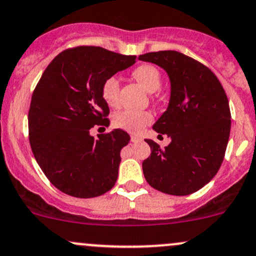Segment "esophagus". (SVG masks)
Segmentation results:
<instances>
[{
    "label": "esophagus",
    "mask_w": 256,
    "mask_h": 256,
    "mask_svg": "<svg viewBox=\"0 0 256 256\" xmlns=\"http://www.w3.org/2000/svg\"><path fill=\"white\" fill-rule=\"evenodd\" d=\"M138 141H141V138H140L137 134H132V136H131V142H138Z\"/></svg>",
    "instance_id": "esophagus-1"
}]
</instances>
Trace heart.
Returning <instances> with one entry per match:
<instances>
[{"label": "heart", "mask_w": 256, "mask_h": 256, "mask_svg": "<svg viewBox=\"0 0 256 256\" xmlns=\"http://www.w3.org/2000/svg\"><path fill=\"white\" fill-rule=\"evenodd\" d=\"M134 80L150 92L152 97H156V92L162 87V72L153 64H141L131 72ZM103 100L109 106H118L120 100V81L116 76L106 78L102 84ZM153 122V114L147 110H122L114 115L113 124L116 128L132 134H140L143 128Z\"/></svg>", "instance_id": "obj_1"}]
</instances>
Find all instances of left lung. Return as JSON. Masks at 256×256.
Instances as JSON below:
<instances>
[{
  "label": "left lung",
  "instance_id": "8db88e82",
  "mask_svg": "<svg viewBox=\"0 0 256 256\" xmlns=\"http://www.w3.org/2000/svg\"><path fill=\"white\" fill-rule=\"evenodd\" d=\"M138 60L164 68L171 82L169 106L153 125L171 143L162 148L144 140L150 147L142 162L144 178L166 194H192L214 178L224 162L231 131L226 92L206 66L178 50L150 52Z\"/></svg>",
  "mask_w": 256,
  "mask_h": 256
}]
</instances>
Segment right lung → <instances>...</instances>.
Returning <instances> with one entry per match:
<instances>
[{"label":"right lung","mask_w":256,"mask_h":256,"mask_svg":"<svg viewBox=\"0 0 256 256\" xmlns=\"http://www.w3.org/2000/svg\"><path fill=\"white\" fill-rule=\"evenodd\" d=\"M134 62L136 56L102 47H72L54 57L34 90L28 114L32 150L50 184L66 194L94 198L116 182L120 150L130 136L115 128L94 138L90 128L109 125L103 81Z\"/></svg>","instance_id":"right-lung-1"}]
</instances>
